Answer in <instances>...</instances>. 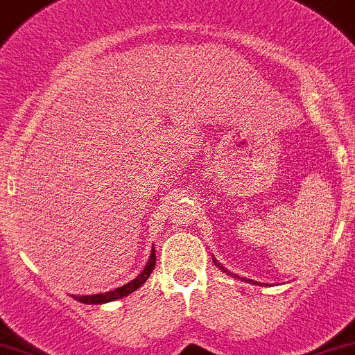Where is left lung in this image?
<instances>
[{"mask_svg": "<svg viewBox=\"0 0 355 355\" xmlns=\"http://www.w3.org/2000/svg\"><path fill=\"white\" fill-rule=\"evenodd\" d=\"M214 263H215V266H217V268H218V270H223V271H224V273L231 275V277H234V278H240V277H238V275L231 273V271H230V270H226V268H224V266H223V264L218 263V261H217V259H215V257H214ZM241 280H245V282H248V284H257V282H254V280H247V278H241Z\"/></svg>", "mask_w": 355, "mask_h": 355, "instance_id": "1", "label": "left lung"}]
</instances>
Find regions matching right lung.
Masks as SVG:
<instances>
[{"instance_id": "right-lung-1", "label": "right lung", "mask_w": 355, "mask_h": 355, "mask_svg": "<svg viewBox=\"0 0 355 355\" xmlns=\"http://www.w3.org/2000/svg\"><path fill=\"white\" fill-rule=\"evenodd\" d=\"M154 268H155V250L152 248L150 257H148L145 268L140 271V275H138L137 278H132L131 282L124 284V286L117 287V289H114V291H108V293L89 294V296H73V297L85 304H103V303H110V301H115V300H121V297L129 296L131 293H135L137 289H140V287L147 282V278L150 277V273L154 271Z\"/></svg>"}]
</instances>
